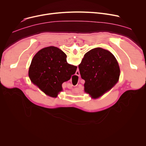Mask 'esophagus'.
<instances>
[{
	"label": "esophagus",
	"mask_w": 146,
	"mask_h": 146,
	"mask_svg": "<svg viewBox=\"0 0 146 146\" xmlns=\"http://www.w3.org/2000/svg\"><path fill=\"white\" fill-rule=\"evenodd\" d=\"M76 74L77 75V76H79V72H78V71L76 72Z\"/></svg>",
	"instance_id": "esophagus-1"
}]
</instances>
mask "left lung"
<instances>
[{"label": "left lung", "instance_id": "1", "mask_svg": "<svg viewBox=\"0 0 146 146\" xmlns=\"http://www.w3.org/2000/svg\"><path fill=\"white\" fill-rule=\"evenodd\" d=\"M81 78L85 80V92L98 98L118 82L120 69L112 54L102 48L87 52L79 65Z\"/></svg>", "mask_w": 146, "mask_h": 146}]
</instances>
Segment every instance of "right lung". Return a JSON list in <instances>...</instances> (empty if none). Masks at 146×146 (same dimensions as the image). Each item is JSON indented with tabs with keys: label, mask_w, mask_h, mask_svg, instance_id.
Segmentation results:
<instances>
[{
	"label": "right lung",
	"mask_w": 146,
	"mask_h": 146,
	"mask_svg": "<svg viewBox=\"0 0 146 146\" xmlns=\"http://www.w3.org/2000/svg\"><path fill=\"white\" fill-rule=\"evenodd\" d=\"M67 56L60 49L50 46L38 51L29 69L33 82L51 97H56L62 90L63 82L70 79L77 66L68 64Z\"/></svg>",
	"instance_id": "right-lung-1"
}]
</instances>
